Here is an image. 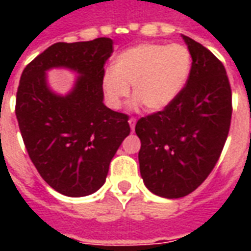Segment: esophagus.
<instances>
[{"label": "esophagus", "mask_w": 251, "mask_h": 251, "mask_svg": "<svg viewBox=\"0 0 251 251\" xmlns=\"http://www.w3.org/2000/svg\"><path fill=\"white\" fill-rule=\"evenodd\" d=\"M136 122H137L136 118H133V117H131V118H129V125H130L131 131H134V127H136Z\"/></svg>", "instance_id": "obj_1"}]
</instances>
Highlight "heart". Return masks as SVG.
<instances>
[{"mask_svg": "<svg viewBox=\"0 0 251 251\" xmlns=\"http://www.w3.org/2000/svg\"><path fill=\"white\" fill-rule=\"evenodd\" d=\"M192 68V55L183 44L144 43L118 53L113 68L103 72L102 90L106 102L120 109L127 95L148 111L167 109L183 91Z\"/></svg>", "mask_w": 251, "mask_h": 251, "instance_id": "1", "label": "heart"}]
</instances>
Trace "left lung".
<instances>
[{
	"mask_svg": "<svg viewBox=\"0 0 251 251\" xmlns=\"http://www.w3.org/2000/svg\"><path fill=\"white\" fill-rule=\"evenodd\" d=\"M192 55L187 84L167 109L137 121L140 172L154 195L177 199L194 192L218 163L231 124V87L225 66L183 36Z\"/></svg>",
	"mask_w": 251,
	"mask_h": 251,
	"instance_id": "8db88e82",
	"label": "left lung"
}]
</instances>
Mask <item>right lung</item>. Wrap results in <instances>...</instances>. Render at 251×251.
Returning a JSON list of instances; mask_svg holds the SVG:
<instances>
[{
  "label": "right lung",
  "mask_w": 251,
  "mask_h": 251,
  "mask_svg": "<svg viewBox=\"0 0 251 251\" xmlns=\"http://www.w3.org/2000/svg\"><path fill=\"white\" fill-rule=\"evenodd\" d=\"M113 40L56 43L36 56L21 74L16 117L32 163L52 188L72 198L103 185L111 158L130 133L129 115L103 104L104 63ZM53 66L76 71L75 87L66 97L46 86Z\"/></svg>",
  "instance_id": "add662e5"
}]
</instances>
